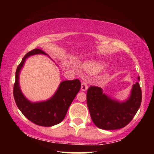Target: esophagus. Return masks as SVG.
Returning a JSON list of instances; mask_svg holds the SVG:
<instances>
[{
    "label": "esophagus",
    "instance_id": "esophagus-1",
    "mask_svg": "<svg viewBox=\"0 0 154 154\" xmlns=\"http://www.w3.org/2000/svg\"><path fill=\"white\" fill-rule=\"evenodd\" d=\"M88 85L85 82H82V84H81V91H86L88 89Z\"/></svg>",
    "mask_w": 154,
    "mask_h": 154
}]
</instances>
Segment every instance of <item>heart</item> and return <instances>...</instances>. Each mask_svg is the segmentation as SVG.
Instances as JSON below:
<instances>
[{
  "label": "heart",
  "instance_id": "heart-1",
  "mask_svg": "<svg viewBox=\"0 0 154 154\" xmlns=\"http://www.w3.org/2000/svg\"><path fill=\"white\" fill-rule=\"evenodd\" d=\"M106 66V63L99 61H91L85 63L82 68L88 73H97L101 71Z\"/></svg>",
  "mask_w": 154,
  "mask_h": 154
}]
</instances>
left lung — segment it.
Instances as JSON below:
<instances>
[{
	"label": "left lung",
	"mask_w": 154,
	"mask_h": 154,
	"mask_svg": "<svg viewBox=\"0 0 154 154\" xmlns=\"http://www.w3.org/2000/svg\"><path fill=\"white\" fill-rule=\"evenodd\" d=\"M140 80V77H137ZM142 92L138 82L132 85L129 98L125 101L112 99L101 88L91 86L87 92V104L91 119L98 128L118 130L128 125L138 111Z\"/></svg>",
	"instance_id": "8db88e82"
}]
</instances>
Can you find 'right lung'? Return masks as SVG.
Segmentation results:
<instances>
[{"label": "right lung", "mask_w": 154, "mask_h": 154, "mask_svg": "<svg viewBox=\"0 0 154 154\" xmlns=\"http://www.w3.org/2000/svg\"><path fill=\"white\" fill-rule=\"evenodd\" d=\"M36 54L48 56L41 49L35 48L23 57L16 71L14 97L17 107L29 121L40 126L51 127L61 122L64 119L69 107L79 91L81 82L79 79L62 81L54 95L48 100L40 102L29 100L21 91L19 81V74L26 59Z\"/></svg>", "instance_id": "obj_1"}]
</instances>
